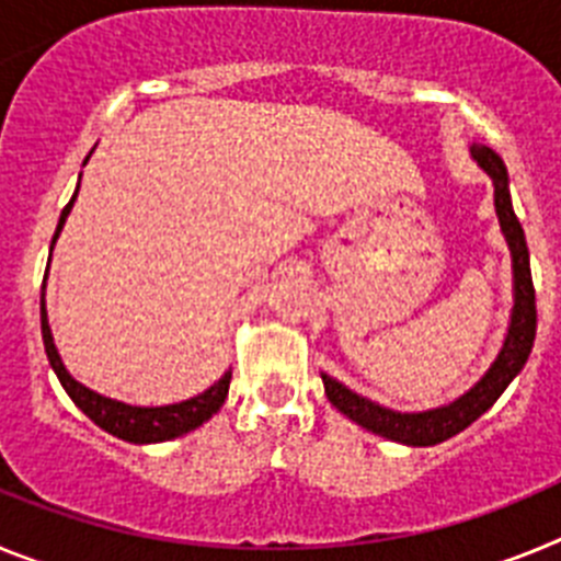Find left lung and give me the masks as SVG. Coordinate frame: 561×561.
I'll use <instances>...</instances> for the list:
<instances>
[{
	"label": "left lung",
	"mask_w": 561,
	"mask_h": 561,
	"mask_svg": "<svg viewBox=\"0 0 561 561\" xmlns=\"http://www.w3.org/2000/svg\"><path fill=\"white\" fill-rule=\"evenodd\" d=\"M472 157L494 180V207H497L500 227L508 238L514 257L512 325H508L503 351L489 368V374L469 393L453 401L449 408L430 410V413H393V410H385L374 401L351 393L348 388H342L340 381H334L331 376H323L325 396L340 413H345L351 421H356L359 427L370 430V433L385 435V438L399 440V444H410V447H433V444L453 438L460 430L469 427L472 421H478L503 396V390L512 385L514 376L523 370V365L531 356L534 336H537V297H534L531 264H528L525 232L519 227L517 216H514L512 196H508V173H505L503 160L489 146H472Z\"/></svg>",
	"instance_id": "left-lung-1"
}]
</instances>
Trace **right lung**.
Instances as JSON below:
<instances>
[{"mask_svg":"<svg viewBox=\"0 0 561 561\" xmlns=\"http://www.w3.org/2000/svg\"><path fill=\"white\" fill-rule=\"evenodd\" d=\"M76 196L69 199L67 207H64L53 241H56L58 232H61L69 210H72ZM49 250H53V247H49ZM44 277H47V272H44ZM42 340H44V351H47L49 365H53V370H56L58 381L64 385L69 399L76 401L78 408H81L89 419L95 421L98 427L117 435V438L128 440V444H157V440H171L176 438V435L191 433V430H196L199 424H205L213 413H219V408L227 399V390H230L232 374H225L210 390H205L202 396H193V399L180 401V404H168V408H131V404H123V401H112L106 399V396H98L95 390L83 388L81 381L72 379V376L67 374V368H64L61 356H58L56 345H53V334H49L47 311H44V295H42Z\"/></svg>","mask_w":561,"mask_h":561,"instance_id":"obj_1","label":"right lung"}]
</instances>
